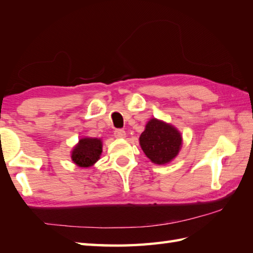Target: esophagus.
Returning <instances> with one entry per match:
<instances>
[{"label": "esophagus", "instance_id": "esophagus-1", "mask_svg": "<svg viewBox=\"0 0 253 253\" xmlns=\"http://www.w3.org/2000/svg\"><path fill=\"white\" fill-rule=\"evenodd\" d=\"M114 135L117 138H123L126 137V132L125 130H122V128H117V130H115L114 132Z\"/></svg>", "mask_w": 253, "mask_h": 253}]
</instances>
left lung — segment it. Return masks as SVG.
<instances>
[{"label":"left lung","mask_w":253,"mask_h":253,"mask_svg":"<svg viewBox=\"0 0 253 253\" xmlns=\"http://www.w3.org/2000/svg\"><path fill=\"white\" fill-rule=\"evenodd\" d=\"M145 155L157 165L170 162L178 154L182 145L181 134L170 125L151 119L139 137Z\"/></svg>","instance_id":"left-lung-1"}]
</instances>
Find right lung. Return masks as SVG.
<instances>
[{
	"label": "right lung",
	"instance_id": "right-lung-1",
	"mask_svg": "<svg viewBox=\"0 0 253 253\" xmlns=\"http://www.w3.org/2000/svg\"><path fill=\"white\" fill-rule=\"evenodd\" d=\"M102 154V141L98 138H82L79 141L71 158L76 165L82 168L93 166L99 159Z\"/></svg>",
	"mask_w": 253,
	"mask_h": 253
}]
</instances>
